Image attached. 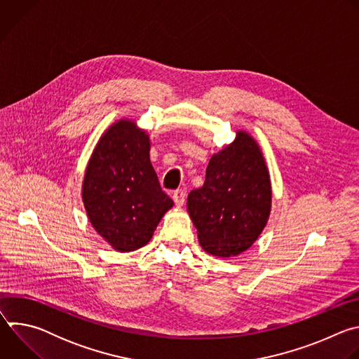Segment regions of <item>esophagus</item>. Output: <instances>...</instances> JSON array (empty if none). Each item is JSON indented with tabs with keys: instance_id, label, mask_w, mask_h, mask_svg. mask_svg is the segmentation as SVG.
Instances as JSON below:
<instances>
[{
	"instance_id": "34e87169",
	"label": "esophagus",
	"mask_w": 359,
	"mask_h": 359,
	"mask_svg": "<svg viewBox=\"0 0 359 359\" xmlns=\"http://www.w3.org/2000/svg\"><path fill=\"white\" fill-rule=\"evenodd\" d=\"M173 201H175V204L177 208H180V206H183L184 204V201H186V191L184 190H176L175 193H173Z\"/></svg>"
}]
</instances>
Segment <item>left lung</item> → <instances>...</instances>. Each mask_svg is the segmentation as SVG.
Masks as SVG:
<instances>
[{
    "label": "left lung",
    "instance_id": "left-lung-1",
    "mask_svg": "<svg viewBox=\"0 0 359 359\" xmlns=\"http://www.w3.org/2000/svg\"><path fill=\"white\" fill-rule=\"evenodd\" d=\"M187 212L204 251L231 257L250 248L271 212V183L259 143L244 130L212 156L206 180L187 196Z\"/></svg>",
    "mask_w": 359,
    "mask_h": 359
}]
</instances>
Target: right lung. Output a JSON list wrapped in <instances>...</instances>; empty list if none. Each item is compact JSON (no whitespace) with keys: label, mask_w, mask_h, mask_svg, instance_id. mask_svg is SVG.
I'll return each mask as SVG.
<instances>
[{"label":"right lung","mask_w":359,"mask_h":359,"mask_svg":"<svg viewBox=\"0 0 359 359\" xmlns=\"http://www.w3.org/2000/svg\"><path fill=\"white\" fill-rule=\"evenodd\" d=\"M149 135L121 119L97 140L82 183L92 227L121 252L146 245L173 200L161 189L149 158Z\"/></svg>","instance_id":"add662e5"}]
</instances>
